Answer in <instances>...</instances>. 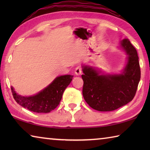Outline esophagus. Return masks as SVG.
<instances>
[{"label": "esophagus", "mask_w": 150, "mask_h": 150, "mask_svg": "<svg viewBox=\"0 0 150 150\" xmlns=\"http://www.w3.org/2000/svg\"><path fill=\"white\" fill-rule=\"evenodd\" d=\"M75 73L76 75H80L82 73V69L80 67H77L75 70Z\"/></svg>", "instance_id": "34e87169"}]
</instances>
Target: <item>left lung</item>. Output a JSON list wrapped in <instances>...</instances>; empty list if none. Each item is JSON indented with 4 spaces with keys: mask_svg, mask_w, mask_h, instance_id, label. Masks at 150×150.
Here are the masks:
<instances>
[{
    "mask_svg": "<svg viewBox=\"0 0 150 150\" xmlns=\"http://www.w3.org/2000/svg\"><path fill=\"white\" fill-rule=\"evenodd\" d=\"M118 47L127 55L120 73L105 74L95 67L82 65L83 97L96 110H115L130 102L136 95L141 75L138 53L126 38L120 41Z\"/></svg>",
    "mask_w": 150,
    "mask_h": 150,
    "instance_id": "left-lung-1",
    "label": "left lung"
}]
</instances>
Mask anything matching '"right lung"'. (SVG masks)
Listing matches in <instances>:
<instances>
[{
	"instance_id": "1",
	"label": "right lung",
	"mask_w": 150,
	"mask_h": 150,
	"mask_svg": "<svg viewBox=\"0 0 150 150\" xmlns=\"http://www.w3.org/2000/svg\"><path fill=\"white\" fill-rule=\"evenodd\" d=\"M73 77L71 75L58 76L44 89L29 96L18 95L11 87L12 95L18 104L28 110L38 113H48L59 105L63 93Z\"/></svg>"
}]
</instances>
